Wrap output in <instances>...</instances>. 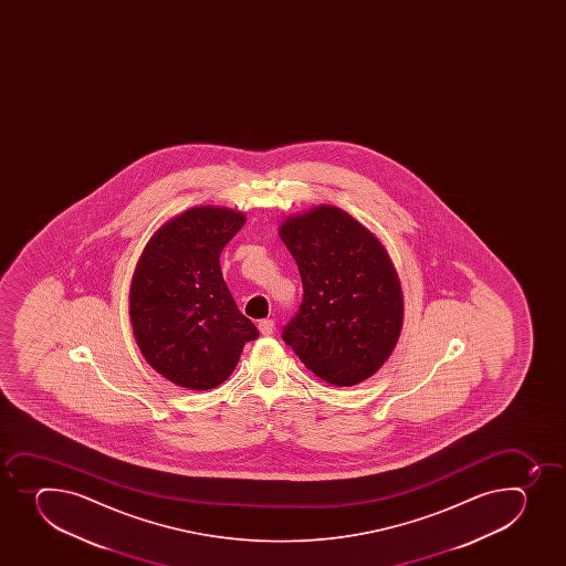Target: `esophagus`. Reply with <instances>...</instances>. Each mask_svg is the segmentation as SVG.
<instances>
[{"label":"esophagus","instance_id":"34e87169","mask_svg":"<svg viewBox=\"0 0 566 566\" xmlns=\"http://www.w3.org/2000/svg\"><path fill=\"white\" fill-rule=\"evenodd\" d=\"M258 328L262 332L263 336H271L274 332V321L273 319H262L258 323Z\"/></svg>","mask_w":566,"mask_h":566}]
</instances>
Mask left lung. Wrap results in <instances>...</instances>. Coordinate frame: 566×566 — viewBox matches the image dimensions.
I'll list each match as a JSON object with an SVG mask.
<instances>
[{"label":"left lung","instance_id":"1","mask_svg":"<svg viewBox=\"0 0 566 566\" xmlns=\"http://www.w3.org/2000/svg\"><path fill=\"white\" fill-rule=\"evenodd\" d=\"M279 232L304 290L282 339L332 386L367 380L402 328V290L391 258L364 224L328 205L287 219Z\"/></svg>","mask_w":566,"mask_h":566}]
</instances>
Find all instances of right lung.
Here are the masks:
<instances>
[{
  "instance_id": "right-lung-1",
  "label": "right lung",
  "mask_w": 566,
  "mask_h": 566,
  "mask_svg": "<svg viewBox=\"0 0 566 566\" xmlns=\"http://www.w3.org/2000/svg\"><path fill=\"white\" fill-rule=\"evenodd\" d=\"M245 216L229 208L186 210L157 230L130 286V321L147 364L177 386L223 384L256 326L235 306L219 256Z\"/></svg>"
}]
</instances>
